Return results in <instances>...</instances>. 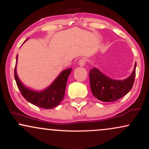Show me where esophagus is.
Instances as JSON below:
<instances>
[{
  "mask_svg": "<svg viewBox=\"0 0 149 149\" xmlns=\"http://www.w3.org/2000/svg\"><path fill=\"white\" fill-rule=\"evenodd\" d=\"M85 63H86V60H85V59H84V58H82V59H80V60L78 61V64H79L80 66H84L85 65Z\"/></svg>",
  "mask_w": 149,
  "mask_h": 149,
  "instance_id": "1",
  "label": "esophagus"
}]
</instances>
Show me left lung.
Here are the masks:
<instances>
[{
    "label": "left lung",
    "mask_w": 149,
    "mask_h": 149,
    "mask_svg": "<svg viewBox=\"0 0 149 149\" xmlns=\"http://www.w3.org/2000/svg\"><path fill=\"white\" fill-rule=\"evenodd\" d=\"M136 66L135 63L132 74L124 80L112 79L97 68H92L89 71L92 95L104 102H115L127 95L134 84Z\"/></svg>",
    "instance_id": "left-lung-1"
}]
</instances>
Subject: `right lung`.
Listing matches in <instances>:
<instances>
[{
  "label": "right lung",
  "mask_w": 149,
  "mask_h": 149,
  "mask_svg": "<svg viewBox=\"0 0 149 149\" xmlns=\"http://www.w3.org/2000/svg\"><path fill=\"white\" fill-rule=\"evenodd\" d=\"M28 39H26L25 41H26ZM16 59V64L15 67V78L17 85L21 92L22 96L31 104L42 109H49L57 107L64 99L66 83L72 69L70 68L62 71L49 86L43 90L36 91L26 87L18 78L17 73V55Z\"/></svg>",
  "instance_id": "1"
}]
</instances>
